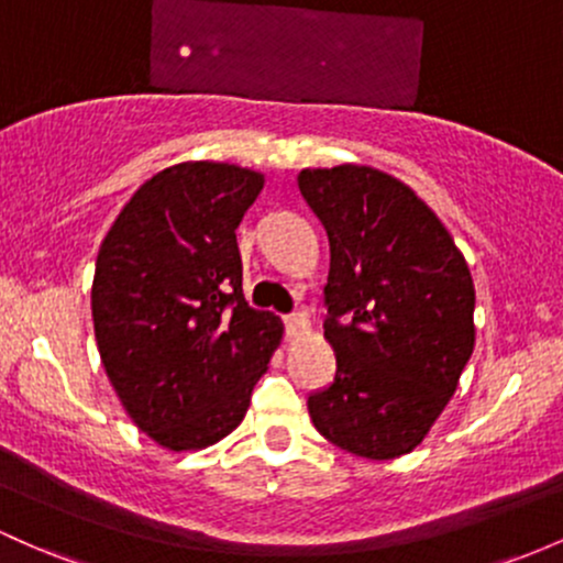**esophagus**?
Segmentation results:
<instances>
[{
	"instance_id": "34e87169",
	"label": "esophagus",
	"mask_w": 563,
	"mask_h": 563,
	"mask_svg": "<svg viewBox=\"0 0 563 563\" xmlns=\"http://www.w3.org/2000/svg\"><path fill=\"white\" fill-rule=\"evenodd\" d=\"M286 329H288V336H301V333L310 329V320H307L305 312L288 314V318H286Z\"/></svg>"
}]
</instances>
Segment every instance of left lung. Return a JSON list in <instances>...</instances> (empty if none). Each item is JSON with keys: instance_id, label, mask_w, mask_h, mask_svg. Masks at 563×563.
<instances>
[{"instance_id": "8db88e82", "label": "left lung", "mask_w": 563, "mask_h": 563, "mask_svg": "<svg viewBox=\"0 0 563 563\" xmlns=\"http://www.w3.org/2000/svg\"><path fill=\"white\" fill-rule=\"evenodd\" d=\"M301 197L331 245L329 390L307 400L325 441L395 460L424 441L475 347V286L456 243L417 191L372 165L305 168Z\"/></svg>"}]
</instances>
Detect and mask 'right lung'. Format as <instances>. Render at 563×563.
<instances>
[{
	"mask_svg": "<svg viewBox=\"0 0 563 563\" xmlns=\"http://www.w3.org/2000/svg\"><path fill=\"white\" fill-rule=\"evenodd\" d=\"M264 173L189 159L154 173L103 238L90 310L122 409L168 452H197L243 422L283 342L243 296L234 230Z\"/></svg>",
	"mask_w": 563,
	"mask_h": 563,
	"instance_id": "right-lung-1",
	"label": "right lung"
}]
</instances>
